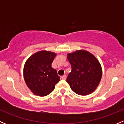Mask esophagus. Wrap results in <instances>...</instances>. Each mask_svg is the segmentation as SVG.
I'll return each mask as SVG.
<instances>
[{"label":"esophagus","instance_id":"esophagus-1","mask_svg":"<svg viewBox=\"0 0 124 124\" xmlns=\"http://www.w3.org/2000/svg\"><path fill=\"white\" fill-rule=\"evenodd\" d=\"M61 78L63 80H65L66 78H67V76H66V75H63V76H62V77H61Z\"/></svg>","mask_w":124,"mask_h":124}]
</instances>
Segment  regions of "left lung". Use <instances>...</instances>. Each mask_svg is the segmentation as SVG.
<instances>
[{
	"label": "left lung",
	"instance_id": "left-lung-1",
	"mask_svg": "<svg viewBox=\"0 0 124 124\" xmlns=\"http://www.w3.org/2000/svg\"><path fill=\"white\" fill-rule=\"evenodd\" d=\"M71 71L67 82L78 95H86L93 92L102 77L101 65L96 57L85 50H77L67 56Z\"/></svg>",
	"mask_w": 124,
	"mask_h": 124
}]
</instances>
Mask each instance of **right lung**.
<instances>
[{"mask_svg": "<svg viewBox=\"0 0 124 124\" xmlns=\"http://www.w3.org/2000/svg\"><path fill=\"white\" fill-rule=\"evenodd\" d=\"M56 54L40 51L31 56L24 67V78L27 87L35 95L44 97L54 90L60 81L57 71L52 67Z\"/></svg>", "mask_w": 124, "mask_h": 124, "instance_id": "obj_1", "label": "right lung"}]
</instances>
